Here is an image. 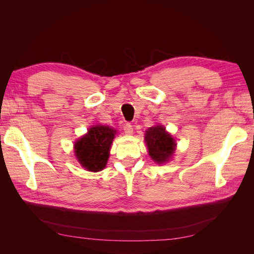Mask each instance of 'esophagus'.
Listing matches in <instances>:
<instances>
[{"instance_id": "34e87169", "label": "esophagus", "mask_w": 254, "mask_h": 254, "mask_svg": "<svg viewBox=\"0 0 254 254\" xmlns=\"http://www.w3.org/2000/svg\"><path fill=\"white\" fill-rule=\"evenodd\" d=\"M124 132H125L127 135L132 134L133 128H132V125L130 124V123H126V124L124 125Z\"/></svg>"}]
</instances>
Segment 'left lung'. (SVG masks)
<instances>
[{
    "mask_svg": "<svg viewBox=\"0 0 254 254\" xmlns=\"http://www.w3.org/2000/svg\"><path fill=\"white\" fill-rule=\"evenodd\" d=\"M145 142L147 144L149 156L158 164L164 163L172 158L176 147L174 137L168 134L162 126L149 128L145 133Z\"/></svg>",
    "mask_w": 254,
    "mask_h": 254,
    "instance_id": "8db88e82",
    "label": "left lung"
}]
</instances>
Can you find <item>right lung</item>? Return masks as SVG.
Segmentation results:
<instances>
[{
    "label": "right lung",
    "instance_id": "add662e5",
    "mask_svg": "<svg viewBox=\"0 0 254 254\" xmlns=\"http://www.w3.org/2000/svg\"><path fill=\"white\" fill-rule=\"evenodd\" d=\"M115 130L108 126H95L75 143L79 163L90 172H99L106 166Z\"/></svg>",
    "mask_w": 254,
    "mask_h": 254
}]
</instances>
